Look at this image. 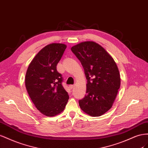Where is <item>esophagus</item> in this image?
Wrapping results in <instances>:
<instances>
[{"mask_svg":"<svg viewBox=\"0 0 148 148\" xmlns=\"http://www.w3.org/2000/svg\"><path fill=\"white\" fill-rule=\"evenodd\" d=\"M74 87V85H70L69 86V87L71 88V89H72V88H73Z\"/></svg>","mask_w":148,"mask_h":148,"instance_id":"obj_1","label":"esophagus"}]
</instances>
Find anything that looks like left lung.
<instances>
[{
  "mask_svg": "<svg viewBox=\"0 0 148 148\" xmlns=\"http://www.w3.org/2000/svg\"><path fill=\"white\" fill-rule=\"evenodd\" d=\"M81 61L87 80L86 95L79 100L82 110L100 116L112 107L120 87V75L113 58L100 45L84 41L71 48Z\"/></svg>",
  "mask_w": 148,
  "mask_h": 148,
  "instance_id": "left-lung-1",
  "label": "left lung"
}]
</instances>
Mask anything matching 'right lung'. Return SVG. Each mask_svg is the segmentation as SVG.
Returning <instances> with one entry per match:
<instances>
[{"instance_id":"add662e5","label":"right lung","mask_w":148,"mask_h":148,"mask_svg":"<svg viewBox=\"0 0 148 148\" xmlns=\"http://www.w3.org/2000/svg\"><path fill=\"white\" fill-rule=\"evenodd\" d=\"M66 45L52 43L41 49L29 64L25 76L28 94L43 115L54 116L64 110L69 95L62 86L63 78L56 69Z\"/></svg>"}]
</instances>
